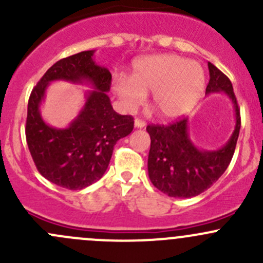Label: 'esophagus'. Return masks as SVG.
I'll use <instances>...</instances> for the list:
<instances>
[{
  "mask_svg": "<svg viewBox=\"0 0 263 263\" xmlns=\"http://www.w3.org/2000/svg\"><path fill=\"white\" fill-rule=\"evenodd\" d=\"M145 126H146L145 121H142V119H139V118L135 119V127H137V128H142V127Z\"/></svg>",
  "mask_w": 263,
  "mask_h": 263,
  "instance_id": "1",
  "label": "esophagus"
}]
</instances>
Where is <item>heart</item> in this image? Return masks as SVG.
Returning <instances> with one entry per match:
<instances>
[{"label": "heart", "mask_w": 263, "mask_h": 263, "mask_svg": "<svg viewBox=\"0 0 263 263\" xmlns=\"http://www.w3.org/2000/svg\"><path fill=\"white\" fill-rule=\"evenodd\" d=\"M205 71L200 63L177 54H158L137 60L131 79L116 75L113 90L128 110L139 107L146 92L165 118L184 115L197 103L205 89Z\"/></svg>", "instance_id": "obj_1"}]
</instances>
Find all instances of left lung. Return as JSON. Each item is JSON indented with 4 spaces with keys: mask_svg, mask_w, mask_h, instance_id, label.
I'll return each instance as SVG.
<instances>
[{
    "mask_svg": "<svg viewBox=\"0 0 263 263\" xmlns=\"http://www.w3.org/2000/svg\"><path fill=\"white\" fill-rule=\"evenodd\" d=\"M206 92L224 91L235 110V129L229 141L215 151L200 150L188 135V119L182 118L171 124H148L151 145L147 171L151 183L171 197L188 198L210 188L222 176L234 155L240 129V112L233 85L227 75L209 62Z\"/></svg>",
    "mask_w": 263,
    "mask_h": 263,
    "instance_id": "left-lung-1",
    "label": "left lung"
}]
</instances>
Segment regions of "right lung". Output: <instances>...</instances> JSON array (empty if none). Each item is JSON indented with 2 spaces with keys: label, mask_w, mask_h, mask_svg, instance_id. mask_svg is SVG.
Listing matches in <instances>:
<instances>
[{
  "label": "right lung",
  "mask_w": 263,
  "mask_h": 263,
  "mask_svg": "<svg viewBox=\"0 0 263 263\" xmlns=\"http://www.w3.org/2000/svg\"><path fill=\"white\" fill-rule=\"evenodd\" d=\"M94 50H85L57 61L47 70L31 91L26 117V142L39 173L49 182L82 190L99 181L109 165L119 139L134 129V117L115 112L107 91L109 70L92 60ZM90 82L96 89L67 129H53L41 119L39 105L50 81Z\"/></svg>",
  "instance_id": "1"
}]
</instances>
